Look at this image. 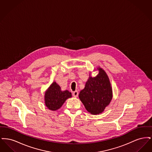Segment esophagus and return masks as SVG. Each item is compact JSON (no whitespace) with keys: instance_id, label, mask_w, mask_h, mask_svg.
Here are the masks:
<instances>
[{"instance_id":"obj_1","label":"esophagus","mask_w":152,"mask_h":152,"mask_svg":"<svg viewBox=\"0 0 152 152\" xmlns=\"http://www.w3.org/2000/svg\"><path fill=\"white\" fill-rule=\"evenodd\" d=\"M72 94L73 97H77L78 96L79 93H78V92H77V91H74V92H73Z\"/></svg>"}]
</instances>
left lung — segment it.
Listing matches in <instances>:
<instances>
[{
	"instance_id": "left-lung-1",
	"label": "left lung",
	"mask_w": 152,
	"mask_h": 152,
	"mask_svg": "<svg viewBox=\"0 0 152 152\" xmlns=\"http://www.w3.org/2000/svg\"><path fill=\"white\" fill-rule=\"evenodd\" d=\"M98 75L92 77L91 74L85 88L79 94L80 100L87 111L91 115H99L108 106L113 97L112 88L105 71L100 67L97 68Z\"/></svg>"
}]
</instances>
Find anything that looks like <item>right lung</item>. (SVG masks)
<instances>
[{
  "label": "right lung",
  "mask_w": 152,
  "mask_h": 152,
  "mask_svg": "<svg viewBox=\"0 0 152 152\" xmlns=\"http://www.w3.org/2000/svg\"><path fill=\"white\" fill-rule=\"evenodd\" d=\"M72 97V94L68 90L61 91L56 82L53 81L45 92L44 101L47 108L55 111L60 108L65 101Z\"/></svg>",
  "instance_id": "1"
}]
</instances>
